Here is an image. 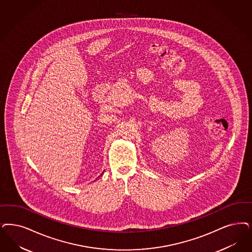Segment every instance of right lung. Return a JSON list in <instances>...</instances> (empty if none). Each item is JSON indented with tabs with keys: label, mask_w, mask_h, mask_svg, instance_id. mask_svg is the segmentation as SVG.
<instances>
[{
	"label": "right lung",
	"mask_w": 252,
	"mask_h": 252,
	"mask_svg": "<svg viewBox=\"0 0 252 252\" xmlns=\"http://www.w3.org/2000/svg\"><path fill=\"white\" fill-rule=\"evenodd\" d=\"M101 175H102V174H101Z\"/></svg>",
	"instance_id": "obj_1"
}]
</instances>
